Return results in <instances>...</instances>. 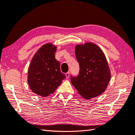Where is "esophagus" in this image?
<instances>
[{"label": "esophagus", "mask_w": 135, "mask_h": 135, "mask_svg": "<svg viewBox=\"0 0 135 135\" xmlns=\"http://www.w3.org/2000/svg\"><path fill=\"white\" fill-rule=\"evenodd\" d=\"M65 76H66V79H68L70 77V72H68L65 74Z\"/></svg>", "instance_id": "34e87169"}]
</instances>
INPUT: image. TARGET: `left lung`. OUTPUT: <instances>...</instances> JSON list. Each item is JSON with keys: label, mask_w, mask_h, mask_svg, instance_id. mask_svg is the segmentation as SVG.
I'll return each mask as SVG.
<instances>
[{"label": "left lung", "mask_w": 135, "mask_h": 135, "mask_svg": "<svg viewBox=\"0 0 135 135\" xmlns=\"http://www.w3.org/2000/svg\"><path fill=\"white\" fill-rule=\"evenodd\" d=\"M75 54L80 71L77 77L71 76L72 84L84 99H90L101 95L111 77L104 52L94 43H86L76 46Z\"/></svg>", "instance_id": "8db88e82"}]
</instances>
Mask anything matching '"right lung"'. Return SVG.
I'll use <instances>...</instances> for the list:
<instances>
[{
    "label": "right lung",
    "instance_id": "add662e5",
    "mask_svg": "<svg viewBox=\"0 0 135 135\" xmlns=\"http://www.w3.org/2000/svg\"><path fill=\"white\" fill-rule=\"evenodd\" d=\"M56 51V46L51 43L44 45L36 52L29 66L28 85L34 93L41 97L54 93L66 78L55 57Z\"/></svg>",
    "mask_w": 135,
    "mask_h": 135
}]
</instances>
